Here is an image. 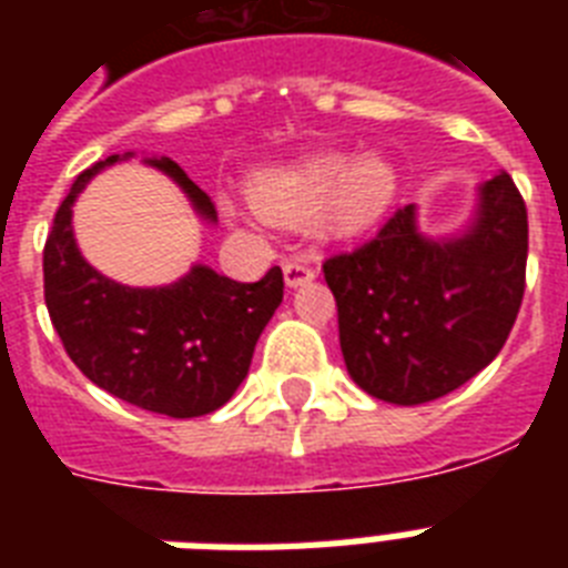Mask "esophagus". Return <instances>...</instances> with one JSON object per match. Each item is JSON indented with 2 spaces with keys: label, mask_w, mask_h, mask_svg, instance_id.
<instances>
[{
  "label": "esophagus",
  "mask_w": 568,
  "mask_h": 568,
  "mask_svg": "<svg viewBox=\"0 0 568 568\" xmlns=\"http://www.w3.org/2000/svg\"><path fill=\"white\" fill-rule=\"evenodd\" d=\"M283 274H285V285L288 288H297V285H306L310 280H315V267L306 256H292L283 262Z\"/></svg>",
  "instance_id": "34e87169"
}]
</instances>
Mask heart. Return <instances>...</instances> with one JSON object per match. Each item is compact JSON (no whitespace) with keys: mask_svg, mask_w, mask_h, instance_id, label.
<instances>
[{"mask_svg":"<svg viewBox=\"0 0 568 568\" xmlns=\"http://www.w3.org/2000/svg\"><path fill=\"white\" fill-rule=\"evenodd\" d=\"M397 194L395 164L383 155L356 159L347 153L312 155L306 162L258 173L250 196L265 217L303 221L318 212L321 230L338 239L359 235L386 214ZM226 212H235L223 200Z\"/></svg>","mask_w":568,"mask_h":568,"instance_id":"1","label":"heart"}]
</instances>
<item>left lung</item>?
I'll use <instances>...</instances> for the list:
<instances>
[{"label":"left lung","instance_id":"8db88e82","mask_svg":"<svg viewBox=\"0 0 568 568\" xmlns=\"http://www.w3.org/2000/svg\"><path fill=\"white\" fill-rule=\"evenodd\" d=\"M528 265V209L510 173L480 189L471 230L430 241L415 205L324 262L347 374L388 404L436 400L484 372L510 336Z\"/></svg>","mask_w":568,"mask_h":568}]
</instances>
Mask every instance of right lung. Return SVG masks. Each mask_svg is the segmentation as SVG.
Returning a JSON list of instances; mask_svg holds the SVG:
<instances>
[{"instance_id": "add662e5", "label": "right lung", "mask_w": 568, "mask_h": 568, "mask_svg": "<svg viewBox=\"0 0 568 568\" xmlns=\"http://www.w3.org/2000/svg\"><path fill=\"white\" fill-rule=\"evenodd\" d=\"M109 155L79 173L58 205L43 247V297L67 356L84 377L132 406L171 418L221 409L241 379L262 329L283 303V271L258 283H235L194 265L162 288H129L91 267L75 247L73 203L93 173L118 162ZM189 194L205 221H217L212 196L171 159H146Z\"/></svg>"}]
</instances>
